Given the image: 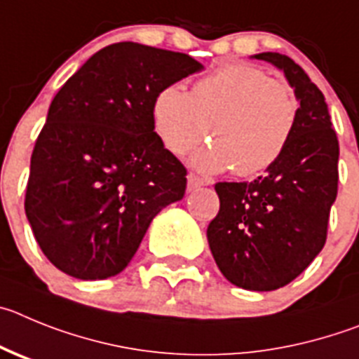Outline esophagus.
I'll list each match as a JSON object with an SVG mask.
<instances>
[{
  "label": "esophagus",
  "instance_id": "obj_1",
  "mask_svg": "<svg viewBox=\"0 0 359 359\" xmlns=\"http://www.w3.org/2000/svg\"><path fill=\"white\" fill-rule=\"evenodd\" d=\"M203 179L202 177H198V175H195V173H189V175H187V189H189V191H193V189H196V187H200V186H203Z\"/></svg>",
  "mask_w": 359,
  "mask_h": 359
}]
</instances>
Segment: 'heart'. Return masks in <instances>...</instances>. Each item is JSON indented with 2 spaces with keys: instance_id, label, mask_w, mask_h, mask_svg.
<instances>
[{
  "instance_id": "obj_1",
  "label": "heart",
  "mask_w": 359,
  "mask_h": 359,
  "mask_svg": "<svg viewBox=\"0 0 359 359\" xmlns=\"http://www.w3.org/2000/svg\"><path fill=\"white\" fill-rule=\"evenodd\" d=\"M300 102L292 83L254 66L234 64L196 80L187 95L163 87L151 102V123L163 147L184 156L205 137L195 164L209 173L232 168L254 177L276 164L299 123Z\"/></svg>"
}]
</instances>
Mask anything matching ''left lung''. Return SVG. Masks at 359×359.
<instances>
[{"label":"left lung","mask_w":359,"mask_h":359,"mask_svg":"<svg viewBox=\"0 0 359 359\" xmlns=\"http://www.w3.org/2000/svg\"><path fill=\"white\" fill-rule=\"evenodd\" d=\"M254 59L284 71L299 96V123L266 175L216 184L219 211L208 241L225 279L252 292H272L304 272L324 248L338 193L340 147L324 95L306 71L272 51Z\"/></svg>","instance_id":"1"}]
</instances>
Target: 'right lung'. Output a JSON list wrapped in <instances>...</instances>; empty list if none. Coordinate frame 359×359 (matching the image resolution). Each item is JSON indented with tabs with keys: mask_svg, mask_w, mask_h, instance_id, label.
<instances>
[{
	"mask_svg": "<svg viewBox=\"0 0 359 359\" xmlns=\"http://www.w3.org/2000/svg\"><path fill=\"white\" fill-rule=\"evenodd\" d=\"M202 69L179 51L116 43L55 95L35 141L25 211L44 256L76 279L125 270L150 222L186 193V168L163 147L151 102Z\"/></svg>",
	"mask_w": 359,
	"mask_h": 359,
	"instance_id": "right-lung-1",
	"label": "right lung"
}]
</instances>
